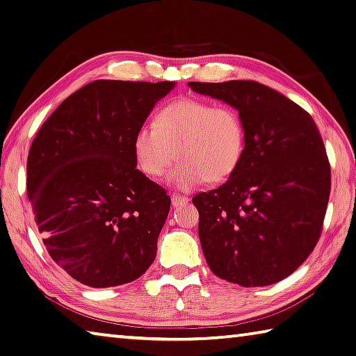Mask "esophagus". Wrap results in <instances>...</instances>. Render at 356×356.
<instances>
[{"label": "esophagus", "mask_w": 356, "mask_h": 356, "mask_svg": "<svg viewBox=\"0 0 356 356\" xmlns=\"http://www.w3.org/2000/svg\"><path fill=\"white\" fill-rule=\"evenodd\" d=\"M170 198H172V206H175V207L183 206L188 201L187 197H181V195H178V193H172Z\"/></svg>", "instance_id": "esophagus-1"}]
</instances>
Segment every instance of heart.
<instances>
[{
	"mask_svg": "<svg viewBox=\"0 0 356 356\" xmlns=\"http://www.w3.org/2000/svg\"><path fill=\"white\" fill-rule=\"evenodd\" d=\"M244 149L245 129L236 108L206 99L172 101L154 124L140 126L134 135L135 159L147 177H163L175 155L179 158L169 181L183 191L234 175Z\"/></svg>",
	"mask_w": 356,
	"mask_h": 356,
	"instance_id": "obj_1",
	"label": "heart"
}]
</instances>
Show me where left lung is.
<instances>
[{
  "label": "left lung",
  "instance_id": "1",
  "mask_svg": "<svg viewBox=\"0 0 356 356\" xmlns=\"http://www.w3.org/2000/svg\"><path fill=\"white\" fill-rule=\"evenodd\" d=\"M235 107L245 129L234 175L192 201L202 253L216 277L243 287L275 284L315 249L330 195V164L314 118L257 81L188 83Z\"/></svg>",
  "mask_w": 356,
  "mask_h": 356
}]
</instances>
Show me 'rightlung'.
Returning <instances> with one entry per match:
<instances>
[{"label":"right lung","instance_id":"1","mask_svg":"<svg viewBox=\"0 0 356 356\" xmlns=\"http://www.w3.org/2000/svg\"><path fill=\"white\" fill-rule=\"evenodd\" d=\"M173 81L97 79L33 138L27 197L49 255L89 287L135 281L156 257L170 197L136 169L134 135Z\"/></svg>","mask_w":356,"mask_h":356}]
</instances>
